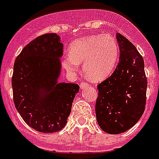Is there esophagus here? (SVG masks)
Segmentation results:
<instances>
[{"mask_svg":"<svg viewBox=\"0 0 159 159\" xmlns=\"http://www.w3.org/2000/svg\"><path fill=\"white\" fill-rule=\"evenodd\" d=\"M88 86H89V84L86 82H81V84H80V87H81L82 89H84V88H86V87H88Z\"/></svg>","mask_w":159,"mask_h":159,"instance_id":"1","label":"esophagus"}]
</instances>
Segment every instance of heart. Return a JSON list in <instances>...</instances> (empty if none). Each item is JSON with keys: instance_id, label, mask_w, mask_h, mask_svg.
I'll return each mask as SVG.
<instances>
[{"instance_id": "b5f03b06", "label": "heart", "mask_w": 159, "mask_h": 159, "mask_svg": "<svg viewBox=\"0 0 159 159\" xmlns=\"http://www.w3.org/2000/svg\"><path fill=\"white\" fill-rule=\"evenodd\" d=\"M119 58V46L111 35H93L74 41L69 56L63 61L68 71L74 72L78 63H83V71L93 81L106 79L115 69Z\"/></svg>"}]
</instances>
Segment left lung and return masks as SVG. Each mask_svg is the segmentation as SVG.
Segmentation results:
<instances>
[{
    "label": "left lung",
    "mask_w": 159,
    "mask_h": 159,
    "mask_svg": "<svg viewBox=\"0 0 159 159\" xmlns=\"http://www.w3.org/2000/svg\"><path fill=\"white\" fill-rule=\"evenodd\" d=\"M120 62L113 73L97 85L96 116L102 130L111 134L125 132L140 119L146 105L147 77L144 62L135 46L116 34Z\"/></svg>",
    "instance_id": "8db88e82"
}]
</instances>
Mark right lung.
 Wrapping results in <instances>:
<instances>
[{"instance_id": "1", "label": "right lung", "mask_w": 159, "mask_h": 159, "mask_svg": "<svg viewBox=\"0 0 159 159\" xmlns=\"http://www.w3.org/2000/svg\"><path fill=\"white\" fill-rule=\"evenodd\" d=\"M62 55L58 35L45 34L29 43L14 63L15 106L24 121L39 132L53 133L64 127L79 91L75 83H57Z\"/></svg>"}]
</instances>
